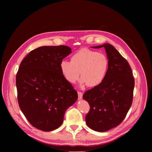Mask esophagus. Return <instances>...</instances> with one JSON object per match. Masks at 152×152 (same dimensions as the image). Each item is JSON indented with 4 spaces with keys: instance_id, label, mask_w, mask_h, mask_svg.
Returning <instances> with one entry per match:
<instances>
[{
    "instance_id": "34e87169",
    "label": "esophagus",
    "mask_w": 152,
    "mask_h": 152,
    "mask_svg": "<svg viewBox=\"0 0 152 152\" xmlns=\"http://www.w3.org/2000/svg\"><path fill=\"white\" fill-rule=\"evenodd\" d=\"M78 98H79V99H81L82 98V95H83V94H82V93H81V92L80 91H78Z\"/></svg>"
}]
</instances>
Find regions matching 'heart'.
I'll return each mask as SVG.
<instances>
[{
    "label": "heart",
    "mask_w": 152,
    "mask_h": 152,
    "mask_svg": "<svg viewBox=\"0 0 152 152\" xmlns=\"http://www.w3.org/2000/svg\"><path fill=\"white\" fill-rule=\"evenodd\" d=\"M108 59L104 54L82 48L71 56L70 61L62 60L60 70L64 78L74 84L81 77V83L90 87L99 86L103 81L108 68Z\"/></svg>",
    "instance_id": "obj_1"
}]
</instances>
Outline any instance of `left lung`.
<instances>
[{"label": "left lung", "instance_id": "1", "mask_svg": "<svg viewBox=\"0 0 152 152\" xmlns=\"http://www.w3.org/2000/svg\"><path fill=\"white\" fill-rule=\"evenodd\" d=\"M108 68L103 81L87 90L83 98L90 106L86 115L87 126L104 132L118 126L125 118L132 103L134 79L129 64L112 45L104 44Z\"/></svg>", "mask_w": 152, "mask_h": 152}]
</instances>
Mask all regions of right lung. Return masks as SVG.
Instances as JSON below:
<instances>
[{
	"label": "right lung",
	"instance_id": "obj_1",
	"mask_svg": "<svg viewBox=\"0 0 152 152\" xmlns=\"http://www.w3.org/2000/svg\"><path fill=\"white\" fill-rule=\"evenodd\" d=\"M72 53L65 45L42 46L23 59L16 77L18 102L34 127L51 131L60 126L77 92L61 73L60 62Z\"/></svg>",
	"mask_w": 152,
	"mask_h": 152
}]
</instances>
